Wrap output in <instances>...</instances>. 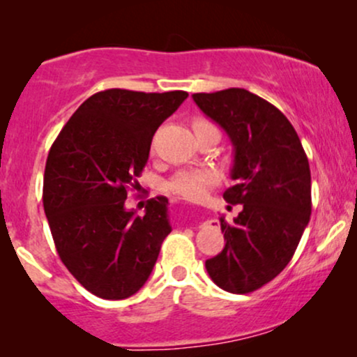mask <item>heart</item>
Instances as JSON below:
<instances>
[{
    "label": "heart",
    "instance_id": "1",
    "mask_svg": "<svg viewBox=\"0 0 357 357\" xmlns=\"http://www.w3.org/2000/svg\"><path fill=\"white\" fill-rule=\"evenodd\" d=\"M196 124H208V122L198 121ZM216 181H218V173L213 167H188L178 171L167 181V190L188 202H202Z\"/></svg>",
    "mask_w": 357,
    "mask_h": 357
}]
</instances>
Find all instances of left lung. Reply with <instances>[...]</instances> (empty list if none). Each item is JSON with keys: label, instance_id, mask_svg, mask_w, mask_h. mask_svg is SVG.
<instances>
[{"label": "left lung", "instance_id": "8db88e82", "mask_svg": "<svg viewBox=\"0 0 357 357\" xmlns=\"http://www.w3.org/2000/svg\"><path fill=\"white\" fill-rule=\"evenodd\" d=\"M192 100L230 137L235 184L223 198L241 204L231 223L220 218L227 243L204 265L220 289L253 292L287 267L309 225V159L289 119L255 93L227 89Z\"/></svg>", "mask_w": 357, "mask_h": 357}]
</instances>
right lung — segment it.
Here are the masks:
<instances>
[{"mask_svg":"<svg viewBox=\"0 0 357 357\" xmlns=\"http://www.w3.org/2000/svg\"><path fill=\"white\" fill-rule=\"evenodd\" d=\"M188 92L109 89L89 97L60 130L47 158L43 208L56 252L89 292L121 301L153 272L171 233L167 198L149 199L146 215L127 210V191L149 159L158 127Z\"/></svg>","mask_w":357,"mask_h":357,"instance_id":"add662e5","label":"right lung"}]
</instances>
